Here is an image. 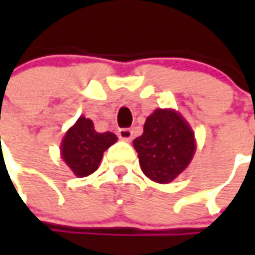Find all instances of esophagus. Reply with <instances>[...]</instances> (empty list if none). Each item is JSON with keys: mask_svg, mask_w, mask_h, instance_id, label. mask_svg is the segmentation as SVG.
<instances>
[{"mask_svg": "<svg viewBox=\"0 0 255 255\" xmlns=\"http://www.w3.org/2000/svg\"><path fill=\"white\" fill-rule=\"evenodd\" d=\"M118 134H119V139L126 140V142H130L133 137V130H130V129H121L118 132Z\"/></svg>", "mask_w": 255, "mask_h": 255, "instance_id": "34e87169", "label": "esophagus"}]
</instances>
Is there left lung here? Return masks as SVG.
<instances>
[{
	"mask_svg": "<svg viewBox=\"0 0 255 255\" xmlns=\"http://www.w3.org/2000/svg\"><path fill=\"white\" fill-rule=\"evenodd\" d=\"M142 171L156 183H170L186 170L196 153L194 132L174 109L147 116L142 136L133 140Z\"/></svg>",
	"mask_w": 255,
	"mask_h": 255,
	"instance_id": "8db88e82",
	"label": "left lung"
}]
</instances>
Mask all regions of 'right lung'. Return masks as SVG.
Masks as SVG:
<instances>
[{"instance_id": "right-lung-1", "label": "right lung", "mask_w": 255, "mask_h": 255, "mask_svg": "<svg viewBox=\"0 0 255 255\" xmlns=\"http://www.w3.org/2000/svg\"><path fill=\"white\" fill-rule=\"evenodd\" d=\"M116 142L115 133H98L92 121L81 116L65 133L61 157L76 177H86L98 170L103 152Z\"/></svg>"}]
</instances>
